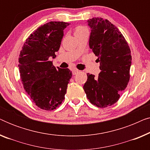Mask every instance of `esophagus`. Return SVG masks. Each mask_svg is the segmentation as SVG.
<instances>
[{"mask_svg":"<svg viewBox=\"0 0 150 150\" xmlns=\"http://www.w3.org/2000/svg\"><path fill=\"white\" fill-rule=\"evenodd\" d=\"M79 72V71L78 70V69H74L73 70H72V74H73V75H76V74H77Z\"/></svg>","mask_w":150,"mask_h":150,"instance_id":"1","label":"esophagus"}]
</instances>
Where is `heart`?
<instances>
[{
	"mask_svg": "<svg viewBox=\"0 0 150 150\" xmlns=\"http://www.w3.org/2000/svg\"><path fill=\"white\" fill-rule=\"evenodd\" d=\"M87 33V28L84 27V26H79L76 28L75 31H74V34L77 35V34H81V33Z\"/></svg>",
	"mask_w": 150,
	"mask_h": 150,
	"instance_id": "1",
	"label": "heart"
}]
</instances>
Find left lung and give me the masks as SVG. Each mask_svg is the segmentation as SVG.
<instances>
[{"label":"left lung","mask_w":150,"mask_h":150,"mask_svg":"<svg viewBox=\"0 0 150 150\" xmlns=\"http://www.w3.org/2000/svg\"><path fill=\"white\" fill-rule=\"evenodd\" d=\"M87 22L91 28L89 48L98 57L101 71L97 78L87 74L83 89L92 104L108 107L118 101L128 85L132 63L130 49L118 28L108 20L93 18Z\"/></svg>","instance_id":"1"}]
</instances>
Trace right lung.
<instances>
[{
  "mask_svg": "<svg viewBox=\"0 0 150 150\" xmlns=\"http://www.w3.org/2000/svg\"><path fill=\"white\" fill-rule=\"evenodd\" d=\"M69 24L50 22L40 26L26 39L20 51L18 67L24 89L43 110H54L61 105L72 76L68 68L57 69L50 61L56 57L63 30Z\"/></svg>",
  "mask_w": 150,
  "mask_h": 150,
  "instance_id": "1",
  "label": "right lung"
}]
</instances>
